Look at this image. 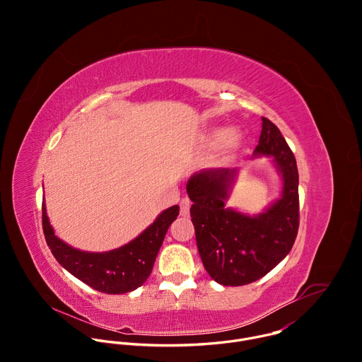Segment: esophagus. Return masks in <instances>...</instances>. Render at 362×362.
Listing matches in <instances>:
<instances>
[{
	"label": "esophagus",
	"instance_id": "obj_1",
	"mask_svg": "<svg viewBox=\"0 0 362 362\" xmlns=\"http://www.w3.org/2000/svg\"><path fill=\"white\" fill-rule=\"evenodd\" d=\"M189 211H190V200L187 197H185L180 202V215L182 216H187Z\"/></svg>",
	"mask_w": 362,
	"mask_h": 362
}]
</instances>
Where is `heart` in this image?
<instances>
[{"mask_svg":"<svg viewBox=\"0 0 362 362\" xmlns=\"http://www.w3.org/2000/svg\"><path fill=\"white\" fill-rule=\"evenodd\" d=\"M240 141V133L235 129H222V127H218V129H214L211 133H209V143L214 144V146H218V144H222V143H226L228 147H235L238 146V143Z\"/></svg>","mask_w":362,"mask_h":362,"instance_id":"b5f03b06","label":"heart"}]
</instances>
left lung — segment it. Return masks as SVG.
Returning a JSON list of instances; mask_svg holds the SVG:
<instances>
[{
    "label": "left lung",
    "instance_id": "8db88e82",
    "mask_svg": "<svg viewBox=\"0 0 362 362\" xmlns=\"http://www.w3.org/2000/svg\"><path fill=\"white\" fill-rule=\"evenodd\" d=\"M268 156L281 175V197L257 215L226 208L238 169H203L186 185L203 267L218 284L240 286L271 272L291 252L299 226L296 160L279 129L262 117L253 158Z\"/></svg>",
    "mask_w": 362,
    "mask_h": 362
}]
</instances>
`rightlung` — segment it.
<instances>
[{
  "label": "right lung",
  "instance_id": "add662e5",
  "mask_svg": "<svg viewBox=\"0 0 362 362\" xmlns=\"http://www.w3.org/2000/svg\"><path fill=\"white\" fill-rule=\"evenodd\" d=\"M41 209L45 242L57 262L93 289L112 295L134 291L146 282L166 232L179 215V206L175 204L129 243L107 252H86L57 238L44 202Z\"/></svg>",
  "mask_w": 362,
  "mask_h": 362
}]
</instances>
